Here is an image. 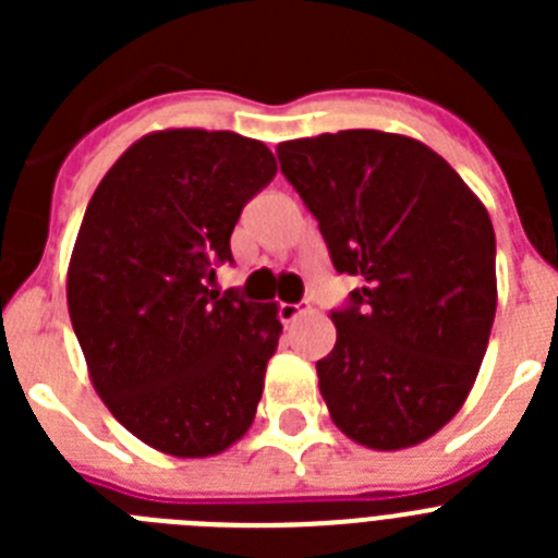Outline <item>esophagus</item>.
Wrapping results in <instances>:
<instances>
[{
    "label": "esophagus",
    "instance_id": "obj_1",
    "mask_svg": "<svg viewBox=\"0 0 558 558\" xmlns=\"http://www.w3.org/2000/svg\"><path fill=\"white\" fill-rule=\"evenodd\" d=\"M307 313L310 304H279V318H282V324H295Z\"/></svg>",
    "mask_w": 558,
    "mask_h": 558
}]
</instances>
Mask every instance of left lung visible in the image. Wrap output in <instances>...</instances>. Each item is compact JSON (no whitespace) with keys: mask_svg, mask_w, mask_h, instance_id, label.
Listing matches in <instances>:
<instances>
[{"mask_svg":"<svg viewBox=\"0 0 558 558\" xmlns=\"http://www.w3.org/2000/svg\"><path fill=\"white\" fill-rule=\"evenodd\" d=\"M318 220L338 274L360 276L315 363L338 430L368 450L422 445L461 411L497 310L486 206L436 150L402 133L354 131L276 147Z\"/></svg>","mask_w":558,"mask_h":558,"instance_id":"obj_1","label":"left lung"}]
</instances>
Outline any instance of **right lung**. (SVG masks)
Returning <instances> with one entry per match:
<instances>
[{"mask_svg":"<svg viewBox=\"0 0 558 558\" xmlns=\"http://www.w3.org/2000/svg\"><path fill=\"white\" fill-rule=\"evenodd\" d=\"M274 153L234 131L133 142L95 190L66 270L92 386L153 450L209 458L248 433L282 335L274 302L209 290Z\"/></svg>","mask_w":558,"mask_h":558,"instance_id":"right-lung-1","label":"right lung"}]
</instances>
